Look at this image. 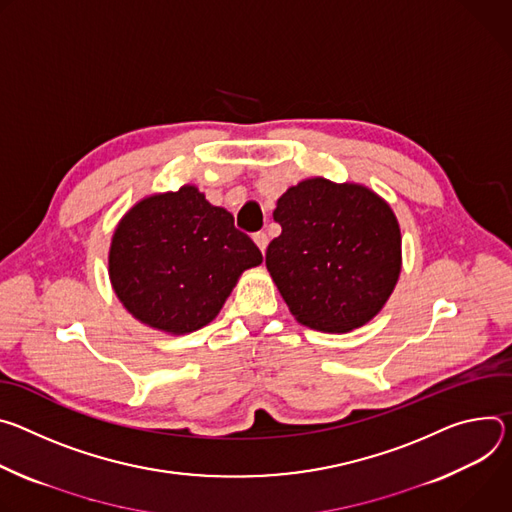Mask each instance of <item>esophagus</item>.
Listing matches in <instances>:
<instances>
[{
    "mask_svg": "<svg viewBox=\"0 0 512 512\" xmlns=\"http://www.w3.org/2000/svg\"><path fill=\"white\" fill-rule=\"evenodd\" d=\"M254 242H256V246L264 252L266 246H268V236H266L264 232H256V234H254Z\"/></svg>",
    "mask_w": 512,
    "mask_h": 512,
    "instance_id": "obj_1",
    "label": "esophagus"
}]
</instances>
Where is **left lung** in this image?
<instances>
[{"label": "left lung", "mask_w": 512, "mask_h": 512, "mask_svg": "<svg viewBox=\"0 0 512 512\" xmlns=\"http://www.w3.org/2000/svg\"><path fill=\"white\" fill-rule=\"evenodd\" d=\"M272 215L282 232L268 244L266 268L297 321L350 331L382 309L401 272V230L378 195L309 179Z\"/></svg>", "instance_id": "8db88e82"}]
</instances>
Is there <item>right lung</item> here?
I'll list each match as a JSON object with an SVG mask.
<instances>
[{
	"instance_id": "1",
	"label": "right lung",
	"mask_w": 512,
	"mask_h": 512,
	"mask_svg": "<svg viewBox=\"0 0 512 512\" xmlns=\"http://www.w3.org/2000/svg\"><path fill=\"white\" fill-rule=\"evenodd\" d=\"M262 262L258 246L195 187L154 195L132 207L113 234L111 285L142 323L189 333L207 325Z\"/></svg>"
}]
</instances>
